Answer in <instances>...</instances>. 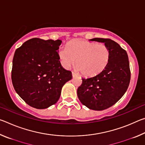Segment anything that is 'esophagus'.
<instances>
[{
	"label": "esophagus",
	"mask_w": 145,
	"mask_h": 145,
	"mask_svg": "<svg viewBox=\"0 0 145 145\" xmlns=\"http://www.w3.org/2000/svg\"><path fill=\"white\" fill-rule=\"evenodd\" d=\"M72 77H75V76H77V74H76V73H75V72H72Z\"/></svg>",
	"instance_id": "34e87169"
}]
</instances>
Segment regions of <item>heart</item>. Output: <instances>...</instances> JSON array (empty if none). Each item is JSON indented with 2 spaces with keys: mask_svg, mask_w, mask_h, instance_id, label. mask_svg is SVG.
Instances as JSON below:
<instances>
[{
  "mask_svg": "<svg viewBox=\"0 0 145 145\" xmlns=\"http://www.w3.org/2000/svg\"><path fill=\"white\" fill-rule=\"evenodd\" d=\"M58 57L61 65L67 69L77 59L76 69L86 77H95L107 68L111 53L104 44L77 39L69 41L67 48L59 49Z\"/></svg>",
  "mask_w": 145,
  "mask_h": 145,
  "instance_id": "b5f03b06",
  "label": "heart"
}]
</instances>
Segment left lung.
I'll list each match as a JSON object with an SVG mask.
<instances>
[{"label": "left lung", "instance_id": "left-lung-1", "mask_svg": "<svg viewBox=\"0 0 145 145\" xmlns=\"http://www.w3.org/2000/svg\"><path fill=\"white\" fill-rule=\"evenodd\" d=\"M90 41L104 43L111 53L109 63L104 72L95 77L82 78L77 96L90 109L102 111L116 104L129 87L131 70L127 53L111 39L93 38Z\"/></svg>", "mask_w": 145, "mask_h": 145}]
</instances>
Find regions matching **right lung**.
<instances>
[{
  "mask_svg": "<svg viewBox=\"0 0 145 145\" xmlns=\"http://www.w3.org/2000/svg\"><path fill=\"white\" fill-rule=\"evenodd\" d=\"M62 41L32 38L14 52L11 72L13 87L30 106L48 108L59 99L61 89L72 78L58 57Z\"/></svg>",
  "mask_w": 145,
  "mask_h": 145,
  "instance_id": "obj_1",
  "label": "right lung"
}]
</instances>
